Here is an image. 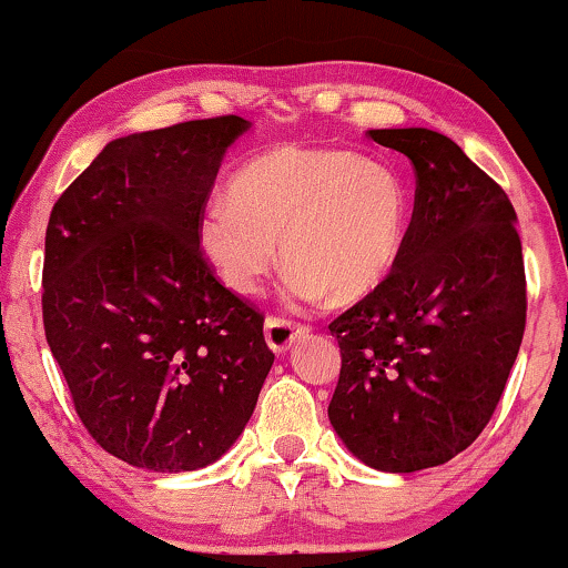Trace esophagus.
I'll return each instance as SVG.
<instances>
[{
	"mask_svg": "<svg viewBox=\"0 0 568 568\" xmlns=\"http://www.w3.org/2000/svg\"><path fill=\"white\" fill-rule=\"evenodd\" d=\"M306 333H308V325H301V322H293L285 317H267V322H264V335H267L270 348L275 351V354H285V351H291L293 343H296V337Z\"/></svg>",
	"mask_w": 568,
	"mask_h": 568,
	"instance_id": "obj_1",
	"label": "esophagus"
}]
</instances>
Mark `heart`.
Returning a JSON list of instances; mask_svg holds the SVG:
<instances>
[{"instance_id": "obj_1", "label": "heart", "mask_w": 568, "mask_h": 568, "mask_svg": "<svg viewBox=\"0 0 568 568\" xmlns=\"http://www.w3.org/2000/svg\"><path fill=\"white\" fill-rule=\"evenodd\" d=\"M412 196L404 175L351 149L280 146L256 156L199 217V246L239 296L277 264L301 304L369 296L396 270Z\"/></svg>"}]
</instances>
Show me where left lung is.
Returning a JSON list of instances; mask_svg holds the SVG:
<instances>
[{"mask_svg":"<svg viewBox=\"0 0 568 568\" xmlns=\"http://www.w3.org/2000/svg\"><path fill=\"white\" fill-rule=\"evenodd\" d=\"M406 154L414 212L396 270L329 333L341 377L327 406L346 448L379 471L450 462L487 427L527 325V277L506 191L448 135L369 131Z\"/></svg>","mask_w":568,"mask_h":568,"instance_id":"1","label":"left lung"}]
</instances>
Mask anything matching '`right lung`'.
I'll return each instance as SVG.
<instances>
[{
    "label": "right lung",
    "instance_id": "right-lung-1",
    "mask_svg": "<svg viewBox=\"0 0 568 568\" xmlns=\"http://www.w3.org/2000/svg\"><path fill=\"white\" fill-rule=\"evenodd\" d=\"M248 128L222 114L114 139L49 214L47 343L89 435L139 469L217 462L275 362L262 312L199 246L222 156Z\"/></svg>",
    "mask_w": 568,
    "mask_h": 568
}]
</instances>
